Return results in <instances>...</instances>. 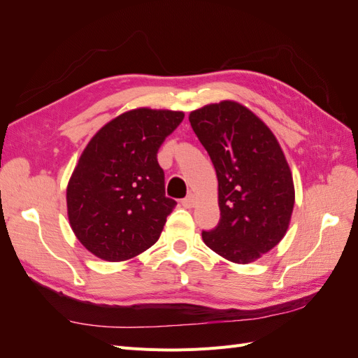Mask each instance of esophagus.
Wrapping results in <instances>:
<instances>
[{"label": "esophagus", "mask_w": 358, "mask_h": 358, "mask_svg": "<svg viewBox=\"0 0 358 358\" xmlns=\"http://www.w3.org/2000/svg\"><path fill=\"white\" fill-rule=\"evenodd\" d=\"M182 206L187 209L194 208V206H196V196H194V194H188V196L182 200Z\"/></svg>", "instance_id": "34e87169"}]
</instances>
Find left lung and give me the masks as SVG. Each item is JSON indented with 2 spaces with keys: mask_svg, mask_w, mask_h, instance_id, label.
<instances>
[{
  "mask_svg": "<svg viewBox=\"0 0 358 358\" xmlns=\"http://www.w3.org/2000/svg\"><path fill=\"white\" fill-rule=\"evenodd\" d=\"M218 178L220 224L203 231L213 252L249 264L273 249L289 227L294 182L278 138L242 103L222 100L189 113Z\"/></svg>",
  "mask_w": 358,
  "mask_h": 358,
  "instance_id": "8db88e82",
  "label": "left lung"
}]
</instances>
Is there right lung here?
I'll use <instances>...</instances> for the list:
<instances>
[{"instance_id": "add662e5", "label": "right lung", "mask_w": 358, "mask_h": 358, "mask_svg": "<svg viewBox=\"0 0 358 358\" xmlns=\"http://www.w3.org/2000/svg\"><path fill=\"white\" fill-rule=\"evenodd\" d=\"M185 113L137 109L96 131L67 185V215L78 241L104 262H125L161 236L176 201L166 197L158 149Z\"/></svg>"}]
</instances>
